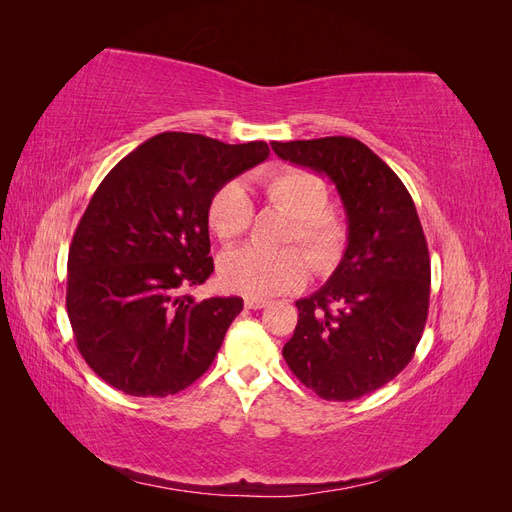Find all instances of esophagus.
<instances>
[{
	"instance_id": "1",
	"label": "esophagus",
	"mask_w": 512,
	"mask_h": 512,
	"mask_svg": "<svg viewBox=\"0 0 512 512\" xmlns=\"http://www.w3.org/2000/svg\"><path fill=\"white\" fill-rule=\"evenodd\" d=\"M267 305H269V301H265V299L245 297V307H247V309H262V307H267Z\"/></svg>"
}]
</instances>
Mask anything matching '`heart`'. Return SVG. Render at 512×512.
<instances>
[{"instance_id":"obj_1","label":"heart","mask_w":512,"mask_h":512,"mask_svg":"<svg viewBox=\"0 0 512 512\" xmlns=\"http://www.w3.org/2000/svg\"><path fill=\"white\" fill-rule=\"evenodd\" d=\"M267 200L292 215L286 243H299L318 273H329L346 247V224L329 205L322 177L305 168H282L260 181ZM254 220V203L239 179L222 183L207 205V224L222 243L241 239ZM307 258L294 250L267 252L245 245L220 260V282L226 290L247 297H273L299 290L309 277Z\"/></svg>"}]
</instances>
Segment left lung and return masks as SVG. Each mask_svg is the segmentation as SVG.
<instances>
[{"label":"left lung","mask_w":512,"mask_h":512,"mask_svg":"<svg viewBox=\"0 0 512 512\" xmlns=\"http://www.w3.org/2000/svg\"><path fill=\"white\" fill-rule=\"evenodd\" d=\"M286 162L327 175L344 203L348 245L320 290L297 301L282 354L307 389L350 401L391 382L414 356L429 309L431 265L406 185L350 136L271 143Z\"/></svg>","instance_id":"left-lung-1"}]
</instances>
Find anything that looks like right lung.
<instances>
[{
  "instance_id": "1",
  "label": "right lung",
  "mask_w": 512,
  "mask_h": 512,
  "mask_svg": "<svg viewBox=\"0 0 512 512\" xmlns=\"http://www.w3.org/2000/svg\"><path fill=\"white\" fill-rule=\"evenodd\" d=\"M267 158L262 141L162 132L98 185L72 237L66 307L83 359L117 391L175 395L211 367L243 299L183 288L213 273L209 198Z\"/></svg>"
}]
</instances>
